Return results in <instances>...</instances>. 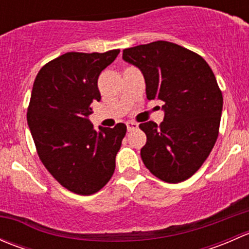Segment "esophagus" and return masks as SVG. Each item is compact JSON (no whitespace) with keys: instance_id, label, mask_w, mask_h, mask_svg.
I'll use <instances>...</instances> for the list:
<instances>
[{"instance_id":"1","label":"esophagus","mask_w":249,"mask_h":249,"mask_svg":"<svg viewBox=\"0 0 249 249\" xmlns=\"http://www.w3.org/2000/svg\"><path fill=\"white\" fill-rule=\"evenodd\" d=\"M126 127H127V131H134V130H136L137 127H139V125L134 122H127Z\"/></svg>"}]
</instances>
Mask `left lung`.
I'll use <instances>...</instances> for the list:
<instances>
[{
    "label": "left lung",
    "instance_id": "left-lung-1",
    "mask_svg": "<svg viewBox=\"0 0 249 249\" xmlns=\"http://www.w3.org/2000/svg\"><path fill=\"white\" fill-rule=\"evenodd\" d=\"M123 60L142 72L148 100L164 101V122L140 124L147 135L141 158L167 183L192 177L210 155L218 137L222 91L200 55L166 41L127 48Z\"/></svg>",
    "mask_w": 249,
    "mask_h": 249
}]
</instances>
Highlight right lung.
<instances>
[{
	"mask_svg": "<svg viewBox=\"0 0 249 249\" xmlns=\"http://www.w3.org/2000/svg\"><path fill=\"white\" fill-rule=\"evenodd\" d=\"M120 50L66 53L39 70L31 92L27 124L37 153L66 189L91 195L108 183L126 125L94 130L89 115L101 100L100 73Z\"/></svg>",
	"mask_w": 249,
	"mask_h": 249,
	"instance_id": "1",
	"label": "right lung"
}]
</instances>
